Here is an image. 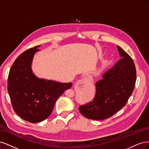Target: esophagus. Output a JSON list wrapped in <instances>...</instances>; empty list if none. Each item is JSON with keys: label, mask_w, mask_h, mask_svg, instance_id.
<instances>
[{"label": "esophagus", "mask_w": 149, "mask_h": 149, "mask_svg": "<svg viewBox=\"0 0 149 149\" xmlns=\"http://www.w3.org/2000/svg\"><path fill=\"white\" fill-rule=\"evenodd\" d=\"M88 81V79H86V78H84V79H82L81 80H79L78 81H77V85H81V86H84L85 84V83H86V81Z\"/></svg>", "instance_id": "esophagus-1"}]
</instances>
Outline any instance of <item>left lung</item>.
<instances>
[{"instance_id": "obj_1", "label": "left lung", "mask_w": 149, "mask_h": 149, "mask_svg": "<svg viewBox=\"0 0 149 149\" xmlns=\"http://www.w3.org/2000/svg\"><path fill=\"white\" fill-rule=\"evenodd\" d=\"M120 57L112 68L96 82V93L92 101L79 107L85 118L103 120L112 116L127 103L135 87L136 69L131 56L117 46Z\"/></svg>"}]
</instances>
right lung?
Here are the masks:
<instances>
[{"instance_id": "1", "label": "right lung", "mask_w": 149, "mask_h": 149, "mask_svg": "<svg viewBox=\"0 0 149 149\" xmlns=\"http://www.w3.org/2000/svg\"><path fill=\"white\" fill-rule=\"evenodd\" d=\"M36 46L19 56L9 72L7 90L14 111L23 119L32 123L44 121L51 114L57 100L72 83H60L36 77L31 62L39 51Z\"/></svg>"}]
</instances>
